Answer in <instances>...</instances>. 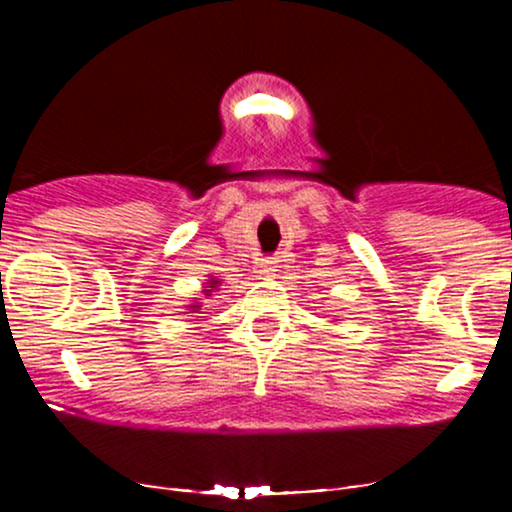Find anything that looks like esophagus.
I'll use <instances>...</instances> for the list:
<instances>
[{
    "mask_svg": "<svg viewBox=\"0 0 512 512\" xmlns=\"http://www.w3.org/2000/svg\"><path fill=\"white\" fill-rule=\"evenodd\" d=\"M262 274L264 276H274L276 274V260H274V257H269V260L262 262Z\"/></svg>",
    "mask_w": 512,
    "mask_h": 512,
    "instance_id": "34e87169",
    "label": "esophagus"
}]
</instances>
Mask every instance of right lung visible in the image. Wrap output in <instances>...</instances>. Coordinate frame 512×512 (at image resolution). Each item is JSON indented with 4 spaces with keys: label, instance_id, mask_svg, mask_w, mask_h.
<instances>
[{
    "label": "right lung",
    "instance_id": "obj_1",
    "mask_svg": "<svg viewBox=\"0 0 512 512\" xmlns=\"http://www.w3.org/2000/svg\"><path fill=\"white\" fill-rule=\"evenodd\" d=\"M219 286H221V279H219V276H209V279L204 281V286H202V296H211V293H214L216 289H219ZM199 301H202V298H199ZM199 301H195V303L187 305V310H192V313H197V310L202 308V305H199Z\"/></svg>",
    "mask_w": 512,
    "mask_h": 512
}]
</instances>
